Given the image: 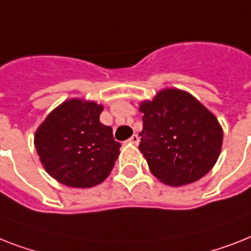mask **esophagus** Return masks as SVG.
I'll return each mask as SVG.
<instances>
[{"label": "esophagus", "mask_w": 251, "mask_h": 251, "mask_svg": "<svg viewBox=\"0 0 251 251\" xmlns=\"http://www.w3.org/2000/svg\"><path fill=\"white\" fill-rule=\"evenodd\" d=\"M129 142L133 145H138V142H140V138H138L137 134H133V136L129 138Z\"/></svg>", "instance_id": "34e87169"}]
</instances>
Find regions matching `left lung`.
<instances>
[{
	"label": "left lung",
	"instance_id": "left-lung-1",
	"mask_svg": "<svg viewBox=\"0 0 251 251\" xmlns=\"http://www.w3.org/2000/svg\"><path fill=\"white\" fill-rule=\"evenodd\" d=\"M144 129L138 146L151 173L168 186L199 181L217 163L223 129L191 93L178 88L159 91L142 101Z\"/></svg>",
	"mask_w": 251,
	"mask_h": 251
}]
</instances>
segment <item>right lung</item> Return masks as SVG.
<instances>
[{
	"instance_id": "right-lung-1",
	"label": "right lung",
	"mask_w": 251,
	"mask_h": 251,
	"mask_svg": "<svg viewBox=\"0 0 251 251\" xmlns=\"http://www.w3.org/2000/svg\"><path fill=\"white\" fill-rule=\"evenodd\" d=\"M103 106L70 99L55 107L34 134V146L45 171L69 187L100 185L121 154L113 129L100 122Z\"/></svg>"
}]
</instances>
